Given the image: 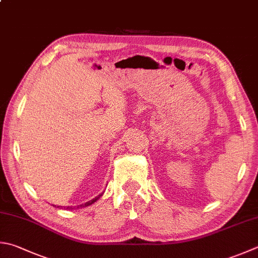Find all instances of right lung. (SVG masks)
I'll return each instance as SVG.
<instances>
[{"mask_svg":"<svg viewBox=\"0 0 258 258\" xmlns=\"http://www.w3.org/2000/svg\"><path fill=\"white\" fill-rule=\"evenodd\" d=\"M102 197V194H100V196H98L96 198H94V199H92L91 201H89V202H86V203H84V205H81V206H77V208H84V207H89V206H91V205H93V203L96 201V200H99V199ZM56 207V206H55ZM57 208H60L59 206H57ZM62 208V207H61ZM64 209L65 210H73V209H75V207H64Z\"/></svg>","mask_w":258,"mask_h":258,"instance_id":"obj_1","label":"right lung"}]
</instances>
